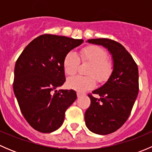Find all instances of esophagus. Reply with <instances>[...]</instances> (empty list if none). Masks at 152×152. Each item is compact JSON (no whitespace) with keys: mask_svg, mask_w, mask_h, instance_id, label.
Listing matches in <instances>:
<instances>
[{"mask_svg":"<svg viewBox=\"0 0 152 152\" xmlns=\"http://www.w3.org/2000/svg\"><path fill=\"white\" fill-rule=\"evenodd\" d=\"M85 93H81V92H77V96H78V97H81V96H85Z\"/></svg>","mask_w":152,"mask_h":152,"instance_id":"obj_1","label":"esophagus"}]
</instances>
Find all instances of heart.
I'll return each mask as SVG.
<instances>
[{"label":"heart","instance_id":"heart-1","mask_svg":"<svg viewBox=\"0 0 152 152\" xmlns=\"http://www.w3.org/2000/svg\"><path fill=\"white\" fill-rule=\"evenodd\" d=\"M107 57V52L97 45H90L82 49L79 52V56L75 52H68L63 61L64 70L67 75L73 76L77 73L80 59L83 62H90L91 66L87 71V75L90 76H76L70 78L67 80V86L71 89L83 92L96 86L95 77L99 82H104L110 77L113 69V62Z\"/></svg>","mask_w":152,"mask_h":152}]
</instances>
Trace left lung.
I'll use <instances>...</instances> for the list:
<instances>
[{"label":"left lung","mask_w":152,"mask_h":152,"mask_svg":"<svg viewBox=\"0 0 152 152\" xmlns=\"http://www.w3.org/2000/svg\"><path fill=\"white\" fill-rule=\"evenodd\" d=\"M89 43L101 45L113 56V70L107 82L91 94L85 114L89 130L98 134H108L126 121L139 91L138 68L132 56L121 44L107 38L88 39Z\"/></svg>","instance_id":"left-lung-1"}]
</instances>
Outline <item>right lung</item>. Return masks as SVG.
I'll list each match as a JSON object with an SVG mask.
<instances>
[{
    "label": "right lung",
    "mask_w": 152,
    "mask_h": 152,
    "mask_svg": "<svg viewBox=\"0 0 152 152\" xmlns=\"http://www.w3.org/2000/svg\"><path fill=\"white\" fill-rule=\"evenodd\" d=\"M83 39L43 34L25 48L15 67L13 90L27 122L42 133L56 131L76 99L73 90H59L65 82L64 58Z\"/></svg>",
    "instance_id": "1"
}]
</instances>
